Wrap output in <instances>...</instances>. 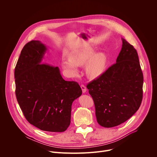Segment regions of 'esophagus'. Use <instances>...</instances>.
<instances>
[{
    "instance_id": "1",
    "label": "esophagus",
    "mask_w": 157,
    "mask_h": 157,
    "mask_svg": "<svg viewBox=\"0 0 157 157\" xmlns=\"http://www.w3.org/2000/svg\"><path fill=\"white\" fill-rule=\"evenodd\" d=\"M81 88L82 89V91L83 93H85L86 92V86L84 85L81 84Z\"/></svg>"
}]
</instances>
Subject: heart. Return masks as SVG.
<instances>
[{
	"instance_id": "obj_1",
	"label": "heart",
	"mask_w": 157,
	"mask_h": 157,
	"mask_svg": "<svg viewBox=\"0 0 157 157\" xmlns=\"http://www.w3.org/2000/svg\"><path fill=\"white\" fill-rule=\"evenodd\" d=\"M94 49L91 46H86L72 52L70 59L62 61V66L72 76L78 74L77 66L86 65V73L87 77L94 79L101 76L107 65V56L104 53L94 54Z\"/></svg>"
}]
</instances>
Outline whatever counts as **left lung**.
Returning <instances> with one entry per match:
<instances>
[{
    "mask_svg": "<svg viewBox=\"0 0 157 157\" xmlns=\"http://www.w3.org/2000/svg\"><path fill=\"white\" fill-rule=\"evenodd\" d=\"M122 40L116 63L86 86L94 102L97 121L107 128L127 121L142 101L144 77L137 50Z\"/></svg>",
    "mask_w": 157,
    "mask_h": 157,
    "instance_id": "obj_1",
    "label": "left lung"
}]
</instances>
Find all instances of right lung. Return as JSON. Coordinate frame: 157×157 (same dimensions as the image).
<instances>
[{
  "label": "right lung",
  "mask_w": 157,
  "mask_h": 157,
  "mask_svg": "<svg viewBox=\"0 0 157 157\" xmlns=\"http://www.w3.org/2000/svg\"><path fill=\"white\" fill-rule=\"evenodd\" d=\"M47 50L38 40L22 49L14 72L15 95L30 124L41 130L62 132L70 124L72 103L82 90L77 82L63 79L58 67L42 63Z\"/></svg>",
  "instance_id": "obj_1"
}]
</instances>
